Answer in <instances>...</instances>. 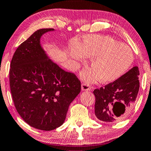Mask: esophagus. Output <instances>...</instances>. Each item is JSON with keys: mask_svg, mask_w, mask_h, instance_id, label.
<instances>
[{"mask_svg": "<svg viewBox=\"0 0 151 151\" xmlns=\"http://www.w3.org/2000/svg\"><path fill=\"white\" fill-rule=\"evenodd\" d=\"M91 89V86L89 83H83L81 84V90L82 91H89Z\"/></svg>", "mask_w": 151, "mask_h": 151, "instance_id": "esophagus-1", "label": "esophagus"}]
</instances>
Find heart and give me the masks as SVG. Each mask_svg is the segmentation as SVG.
Returning <instances> with one entry per match:
<instances>
[{"mask_svg":"<svg viewBox=\"0 0 151 151\" xmlns=\"http://www.w3.org/2000/svg\"><path fill=\"white\" fill-rule=\"evenodd\" d=\"M80 48L87 56L93 57L91 65L93 68L87 69L81 74L83 79L89 81L98 80L100 77L104 83L117 80L127 72L134 61L132 48L108 36H86ZM71 57L79 60L83 55L77 48H74Z\"/></svg>","mask_w":151,"mask_h":151,"instance_id":"obj_1","label":"heart"}]
</instances>
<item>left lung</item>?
I'll list each match as a JSON object with an SVG mask.
<instances>
[{
	"label": "left lung",
	"mask_w": 151,
	"mask_h": 151,
	"mask_svg": "<svg viewBox=\"0 0 151 151\" xmlns=\"http://www.w3.org/2000/svg\"><path fill=\"white\" fill-rule=\"evenodd\" d=\"M139 68L134 67L117 80L93 91L98 119L114 122L127 116L139 90Z\"/></svg>",
	"instance_id": "8db88e82"
}]
</instances>
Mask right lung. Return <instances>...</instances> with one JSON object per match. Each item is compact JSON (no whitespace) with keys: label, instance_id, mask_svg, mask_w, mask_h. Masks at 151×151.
<instances>
[{"label":"right lung","instance_id":"add662e5","mask_svg":"<svg viewBox=\"0 0 151 151\" xmlns=\"http://www.w3.org/2000/svg\"><path fill=\"white\" fill-rule=\"evenodd\" d=\"M37 30L19 45L12 56L10 86L16 110L32 127L50 131L66 118L69 105L81 91V81L48 59L40 45Z\"/></svg>","mask_w":151,"mask_h":151}]
</instances>
